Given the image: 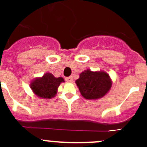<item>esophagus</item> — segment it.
I'll return each mask as SVG.
<instances>
[{"mask_svg":"<svg viewBox=\"0 0 147 147\" xmlns=\"http://www.w3.org/2000/svg\"><path fill=\"white\" fill-rule=\"evenodd\" d=\"M65 80H66L67 82H69V83H72L73 82V78L72 76L71 77H68V78H65Z\"/></svg>","mask_w":147,"mask_h":147,"instance_id":"obj_1","label":"esophagus"}]
</instances>
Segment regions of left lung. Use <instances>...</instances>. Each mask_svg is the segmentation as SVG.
<instances>
[{
    "label": "left lung",
    "instance_id": "left-lung-1",
    "mask_svg": "<svg viewBox=\"0 0 147 147\" xmlns=\"http://www.w3.org/2000/svg\"><path fill=\"white\" fill-rule=\"evenodd\" d=\"M82 97L87 100H98L110 90L112 81L109 74L102 70L92 71L87 69L80 74L75 81Z\"/></svg>",
    "mask_w": 147,
    "mask_h": 147
}]
</instances>
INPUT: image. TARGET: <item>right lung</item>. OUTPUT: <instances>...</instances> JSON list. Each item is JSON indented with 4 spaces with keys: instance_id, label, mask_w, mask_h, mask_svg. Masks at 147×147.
I'll use <instances>...</instances> for the list:
<instances>
[{
    "instance_id": "add662e5",
    "label": "right lung",
    "mask_w": 147,
    "mask_h": 147,
    "mask_svg": "<svg viewBox=\"0 0 147 147\" xmlns=\"http://www.w3.org/2000/svg\"><path fill=\"white\" fill-rule=\"evenodd\" d=\"M62 82H65L63 78H55L50 72H46L42 77L32 80L30 87L35 95L40 98L47 100L55 97L59 86Z\"/></svg>"
}]
</instances>
